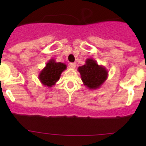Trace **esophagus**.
Masks as SVG:
<instances>
[{"instance_id":"esophagus-1","label":"esophagus","mask_w":146,"mask_h":146,"mask_svg":"<svg viewBox=\"0 0 146 146\" xmlns=\"http://www.w3.org/2000/svg\"><path fill=\"white\" fill-rule=\"evenodd\" d=\"M70 67L71 68L74 69L76 67V63H70Z\"/></svg>"}]
</instances>
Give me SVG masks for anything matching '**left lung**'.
Instances as JSON below:
<instances>
[{
  "instance_id": "obj_1",
  "label": "left lung",
  "mask_w": 146,
  "mask_h": 146,
  "mask_svg": "<svg viewBox=\"0 0 146 146\" xmlns=\"http://www.w3.org/2000/svg\"><path fill=\"white\" fill-rule=\"evenodd\" d=\"M78 70L84 85L90 90L99 89L108 77L107 68L91 58L86 59L85 64L79 66Z\"/></svg>"
}]
</instances>
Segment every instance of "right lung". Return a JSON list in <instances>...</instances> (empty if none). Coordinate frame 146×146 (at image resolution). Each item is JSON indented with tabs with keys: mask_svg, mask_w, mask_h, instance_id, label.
I'll return each mask as SVG.
<instances>
[{
	"mask_svg": "<svg viewBox=\"0 0 146 146\" xmlns=\"http://www.w3.org/2000/svg\"><path fill=\"white\" fill-rule=\"evenodd\" d=\"M66 68L67 66L65 64L56 62L55 59L51 58L39 73V80L44 86L51 88L59 80L61 73Z\"/></svg>",
	"mask_w": 146,
	"mask_h": 146,
	"instance_id": "obj_1",
	"label": "right lung"
}]
</instances>
